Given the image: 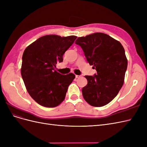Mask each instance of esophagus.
I'll list each match as a JSON object with an SVG mask.
<instances>
[{"label": "esophagus", "mask_w": 147, "mask_h": 147, "mask_svg": "<svg viewBox=\"0 0 147 147\" xmlns=\"http://www.w3.org/2000/svg\"><path fill=\"white\" fill-rule=\"evenodd\" d=\"M80 77V75H75V78H78V77Z\"/></svg>", "instance_id": "obj_1"}]
</instances>
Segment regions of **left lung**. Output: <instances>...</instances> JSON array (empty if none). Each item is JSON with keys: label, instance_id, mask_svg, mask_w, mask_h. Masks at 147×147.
Instances as JSON below:
<instances>
[{"label": "left lung", "instance_id": "left-lung-1", "mask_svg": "<svg viewBox=\"0 0 147 147\" xmlns=\"http://www.w3.org/2000/svg\"><path fill=\"white\" fill-rule=\"evenodd\" d=\"M88 63L97 74L86 75L87 85L83 88V98L93 107H102L112 101L124 83L127 67L125 51L119 42L101 32L78 37Z\"/></svg>", "mask_w": 147, "mask_h": 147}]
</instances>
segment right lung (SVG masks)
<instances>
[{
  "label": "right lung",
  "mask_w": 147,
  "mask_h": 147,
  "mask_svg": "<svg viewBox=\"0 0 147 147\" xmlns=\"http://www.w3.org/2000/svg\"><path fill=\"white\" fill-rule=\"evenodd\" d=\"M77 37L47 35L25 49L22 57L21 76L29 95L38 104L55 107L64 100L75 75L56 72V64L63 61L64 54Z\"/></svg>",
  "instance_id": "obj_1"
}]
</instances>
